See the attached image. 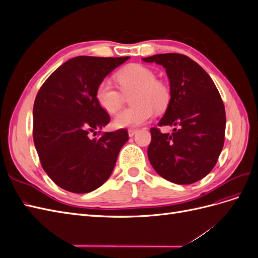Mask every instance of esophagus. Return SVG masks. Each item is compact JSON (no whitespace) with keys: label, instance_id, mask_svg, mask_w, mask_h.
Wrapping results in <instances>:
<instances>
[{"label":"esophagus","instance_id":"34e87169","mask_svg":"<svg viewBox=\"0 0 258 258\" xmlns=\"http://www.w3.org/2000/svg\"><path fill=\"white\" fill-rule=\"evenodd\" d=\"M138 132V129H129L128 130V134H129V137L132 138Z\"/></svg>","mask_w":258,"mask_h":258}]
</instances>
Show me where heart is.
Wrapping results in <instances>:
<instances>
[{
	"label": "heart",
	"mask_w": 258,
	"mask_h": 258,
	"mask_svg": "<svg viewBox=\"0 0 258 258\" xmlns=\"http://www.w3.org/2000/svg\"><path fill=\"white\" fill-rule=\"evenodd\" d=\"M117 89L110 80L99 83L96 89V99L99 105L108 114H115L123 104V95L130 96L132 106L120 112L115 118V126L118 128H134L141 126L151 118L154 108L161 111L170 101L168 86L156 80L151 69L141 64H130L117 73Z\"/></svg>",
	"instance_id": "b5f03b06"
}]
</instances>
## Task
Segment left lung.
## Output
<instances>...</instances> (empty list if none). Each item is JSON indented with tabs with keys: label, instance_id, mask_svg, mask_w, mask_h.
Returning <instances> with one entry per match:
<instances>
[{
	"label": "left lung",
	"instance_id": "1",
	"mask_svg": "<svg viewBox=\"0 0 258 258\" xmlns=\"http://www.w3.org/2000/svg\"><path fill=\"white\" fill-rule=\"evenodd\" d=\"M143 61L166 69L171 99L158 126H176L172 134L151 128L148 159L170 182H197L214 168L224 146L226 113L220 92L205 70L185 54H154Z\"/></svg>",
	"mask_w": 258,
	"mask_h": 258
}]
</instances>
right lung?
Segmentation results:
<instances>
[{"label": "right lung", "mask_w": 258, "mask_h": 258, "mask_svg": "<svg viewBox=\"0 0 258 258\" xmlns=\"http://www.w3.org/2000/svg\"><path fill=\"white\" fill-rule=\"evenodd\" d=\"M129 57L80 56L52 72L37 92L33 141L46 173L76 194L97 189L110 177L128 131L100 130L110 122L96 99L97 86ZM98 132L99 138H91Z\"/></svg>", "instance_id": "add662e5"}]
</instances>
